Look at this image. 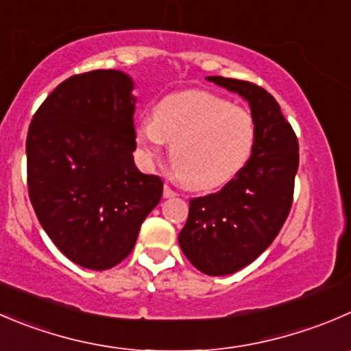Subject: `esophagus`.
<instances>
[{"instance_id":"34e87169","label":"esophagus","mask_w":351,"mask_h":351,"mask_svg":"<svg viewBox=\"0 0 351 351\" xmlns=\"http://www.w3.org/2000/svg\"><path fill=\"white\" fill-rule=\"evenodd\" d=\"M175 195H176L175 190H173L171 186L165 185V189H162V197H165V199H169V197H175Z\"/></svg>"}]
</instances>
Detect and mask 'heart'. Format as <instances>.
I'll use <instances>...</instances> for the list:
<instances>
[{
    "label": "heart",
    "mask_w": 351,
    "mask_h": 351,
    "mask_svg": "<svg viewBox=\"0 0 351 351\" xmlns=\"http://www.w3.org/2000/svg\"><path fill=\"white\" fill-rule=\"evenodd\" d=\"M135 142L145 162L158 161L171 144L169 161L183 185L210 190L226 185L248 161L255 142L250 111L204 90L166 96L152 120L142 121Z\"/></svg>",
    "instance_id": "obj_1"
}]
</instances>
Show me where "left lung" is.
<instances>
[{
    "label": "left lung",
    "mask_w": 351,
    "mask_h": 351,
    "mask_svg": "<svg viewBox=\"0 0 351 351\" xmlns=\"http://www.w3.org/2000/svg\"><path fill=\"white\" fill-rule=\"evenodd\" d=\"M207 80L243 97L255 121L250 159L219 192L190 200L178 234L183 254L200 273L224 276L254 262L283 228L293 202L298 141L267 90L237 78Z\"/></svg>",
    "instance_id": "obj_1"
}]
</instances>
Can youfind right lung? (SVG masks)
I'll return each mask as SVG.
<instances>
[{"label": "right lung", "instance_id": "add662e5", "mask_svg": "<svg viewBox=\"0 0 351 351\" xmlns=\"http://www.w3.org/2000/svg\"><path fill=\"white\" fill-rule=\"evenodd\" d=\"M134 80L94 70L61 82L27 134V185L40 226L82 267L111 269L132 252L162 182L134 162Z\"/></svg>", "mask_w": 351, "mask_h": 351}]
</instances>
